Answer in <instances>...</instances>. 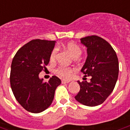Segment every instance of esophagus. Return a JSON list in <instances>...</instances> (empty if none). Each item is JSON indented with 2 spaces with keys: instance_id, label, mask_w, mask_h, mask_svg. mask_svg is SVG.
I'll list each match as a JSON object with an SVG mask.
<instances>
[{
  "instance_id": "1",
  "label": "esophagus",
  "mask_w": 130,
  "mask_h": 130,
  "mask_svg": "<svg viewBox=\"0 0 130 130\" xmlns=\"http://www.w3.org/2000/svg\"><path fill=\"white\" fill-rule=\"evenodd\" d=\"M70 81H68V80H65V79H63L62 80V84H68V83H70Z\"/></svg>"
}]
</instances>
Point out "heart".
Segmentation results:
<instances>
[{"label":"heart","mask_w":130,"mask_h":130,"mask_svg":"<svg viewBox=\"0 0 130 130\" xmlns=\"http://www.w3.org/2000/svg\"><path fill=\"white\" fill-rule=\"evenodd\" d=\"M64 48L74 58H77L82 54V49L79 46L74 42H68L64 46ZM57 56V49L54 48L50 54V61L51 62H54L56 60ZM55 72L57 75L60 77L68 79L70 78L74 72V70L72 68H67L65 66H59L56 69Z\"/></svg>","instance_id":"obj_1"}]
</instances>
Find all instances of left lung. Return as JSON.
<instances>
[{
  "label": "left lung",
  "mask_w": 130,
  "mask_h": 130,
  "mask_svg": "<svg viewBox=\"0 0 130 130\" xmlns=\"http://www.w3.org/2000/svg\"><path fill=\"white\" fill-rule=\"evenodd\" d=\"M81 43L87 48L88 56L82 72L90 76V82H80L75 99L84 105L95 106L102 104L112 93L117 82L119 64L111 44L97 35L83 37Z\"/></svg>",
  "instance_id": "left-lung-1"
}]
</instances>
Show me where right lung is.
I'll list each match as a JSON object with an SVG mask.
<instances>
[{
	"instance_id": "add662e5",
	"label": "right lung",
	"mask_w": 130,
	"mask_h": 130,
	"mask_svg": "<svg viewBox=\"0 0 130 130\" xmlns=\"http://www.w3.org/2000/svg\"><path fill=\"white\" fill-rule=\"evenodd\" d=\"M55 41L32 40L19 48L13 58L10 86L19 103L26 111L40 113L51 105L60 79L53 76L48 82L39 78V74L50 60Z\"/></svg>"
}]
</instances>
